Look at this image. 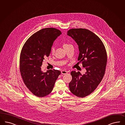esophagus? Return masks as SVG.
Returning <instances> with one entry per match:
<instances>
[{
	"label": "esophagus",
	"mask_w": 125,
	"mask_h": 125,
	"mask_svg": "<svg viewBox=\"0 0 125 125\" xmlns=\"http://www.w3.org/2000/svg\"><path fill=\"white\" fill-rule=\"evenodd\" d=\"M68 71L65 70H63L62 71H61V73L63 74H67L68 73Z\"/></svg>",
	"instance_id": "esophagus-1"
}]
</instances>
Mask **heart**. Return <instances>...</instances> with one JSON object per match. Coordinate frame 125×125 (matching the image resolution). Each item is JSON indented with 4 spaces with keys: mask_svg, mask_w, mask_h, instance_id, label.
I'll use <instances>...</instances> for the list:
<instances>
[{
    "mask_svg": "<svg viewBox=\"0 0 125 125\" xmlns=\"http://www.w3.org/2000/svg\"><path fill=\"white\" fill-rule=\"evenodd\" d=\"M70 45H71L69 44H68V43H64L63 44V47H64V48L65 49V48H67ZM55 52V47H52L51 48V53H52V54H54Z\"/></svg>",
    "mask_w": 125,
    "mask_h": 125,
    "instance_id": "obj_1",
    "label": "heart"
}]
</instances>
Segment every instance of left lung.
Instances as JSON below:
<instances>
[{
	"label": "left lung",
	"mask_w": 125,
	"mask_h": 125,
	"mask_svg": "<svg viewBox=\"0 0 125 125\" xmlns=\"http://www.w3.org/2000/svg\"><path fill=\"white\" fill-rule=\"evenodd\" d=\"M67 35L78 45V61L87 70L83 75L79 71L71 72L72 79L69 89L78 97H86L94 91L104 75L107 62L106 49L100 38L87 29H71Z\"/></svg>",
	"instance_id": "1"
}]
</instances>
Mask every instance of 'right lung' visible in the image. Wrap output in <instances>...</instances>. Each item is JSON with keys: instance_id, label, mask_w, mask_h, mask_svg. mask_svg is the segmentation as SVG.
<instances>
[{"instance_id": "add662e5", "label": "right lung", "mask_w": 125, "mask_h": 125, "mask_svg": "<svg viewBox=\"0 0 125 125\" xmlns=\"http://www.w3.org/2000/svg\"><path fill=\"white\" fill-rule=\"evenodd\" d=\"M62 32L53 28H44L28 38L20 54V71L23 83L34 95L43 97L53 90L61 71L55 69L43 72V61L50 56L53 42Z\"/></svg>"}]
</instances>
